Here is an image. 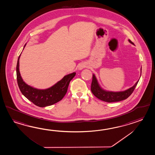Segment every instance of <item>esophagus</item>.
Here are the masks:
<instances>
[{
    "mask_svg": "<svg viewBox=\"0 0 155 155\" xmlns=\"http://www.w3.org/2000/svg\"><path fill=\"white\" fill-rule=\"evenodd\" d=\"M86 67V65L84 64H80L79 65V67H78V69H82L83 68H85Z\"/></svg>",
    "mask_w": 155,
    "mask_h": 155,
    "instance_id": "obj_1",
    "label": "esophagus"
}]
</instances>
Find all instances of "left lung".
<instances>
[{"instance_id": "1", "label": "left lung", "mask_w": 155, "mask_h": 155, "mask_svg": "<svg viewBox=\"0 0 155 155\" xmlns=\"http://www.w3.org/2000/svg\"><path fill=\"white\" fill-rule=\"evenodd\" d=\"M128 41L130 42L131 44L134 45V43L131 41V40L129 39ZM141 70L142 69L141 68ZM138 81L136 83L134 86L124 91L117 92H109V91H104L102 88H101L98 83L97 82L96 77L93 74L92 81L91 83V88L92 92L95 96L97 98L104 102L110 103V102H118V101L127 99L128 97L133 93L135 89V87L137 84Z\"/></svg>"}]
</instances>
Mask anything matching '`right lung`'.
Here are the masks:
<instances>
[{
	"mask_svg": "<svg viewBox=\"0 0 155 155\" xmlns=\"http://www.w3.org/2000/svg\"><path fill=\"white\" fill-rule=\"evenodd\" d=\"M20 56L21 54L18 59L16 68L17 79L19 88L24 96L35 105L40 107L51 106L62 100L67 93L69 83L76 75V73L66 75L54 86L48 89L38 90L28 86L21 78L19 68Z\"/></svg>",
	"mask_w": 155,
	"mask_h": 155,
	"instance_id": "obj_1",
	"label": "right lung"
}]
</instances>
